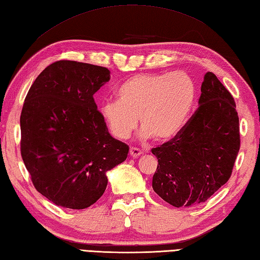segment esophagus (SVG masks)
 <instances>
[{
	"label": "esophagus",
	"mask_w": 260,
	"mask_h": 260,
	"mask_svg": "<svg viewBox=\"0 0 260 260\" xmlns=\"http://www.w3.org/2000/svg\"><path fill=\"white\" fill-rule=\"evenodd\" d=\"M142 153H143L142 151H141V150L138 149V148H131V149H129V154H131L132 158H138L139 155H141Z\"/></svg>",
	"instance_id": "1"
}]
</instances>
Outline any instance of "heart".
<instances>
[{"instance_id": "b5f03b06", "label": "heart", "mask_w": 260, "mask_h": 260, "mask_svg": "<svg viewBox=\"0 0 260 260\" xmlns=\"http://www.w3.org/2000/svg\"><path fill=\"white\" fill-rule=\"evenodd\" d=\"M117 102H107L100 114L118 140L129 138L138 126L143 139L166 142L175 139L188 120L197 100V85L183 72L141 74L116 89Z\"/></svg>"}]
</instances>
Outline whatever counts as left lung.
Here are the masks:
<instances>
[{
  "label": "left lung",
  "instance_id": "obj_1",
  "mask_svg": "<svg viewBox=\"0 0 260 260\" xmlns=\"http://www.w3.org/2000/svg\"><path fill=\"white\" fill-rule=\"evenodd\" d=\"M239 150L234 99L208 72L194 115L175 139L152 149L158 159L153 191L177 208L200 205L229 181Z\"/></svg>",
  "mask_w": 260,
  "mask_h": 260
}]
</instances>
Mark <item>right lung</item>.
I'll use <instances>...</instances> for the list:
<instances>
[{"instance_id": "right-lung-1", "label": "right lung", "mask_w": 260, "mask_h": 260, "mask_svg": "<svg viewBox=\"0 0 260 260\" xmlns=\"http://www.w3.org/2000/svg\"><path fill=\"white\" fill-rule=\"evenodd\" d=\"M109 79L105 67L60 60L28 91L20 116L21 157L36 190L56 206L95 204L108 185L107 172L128 154L93 99Z\"/></svg>"}]
</instances>
